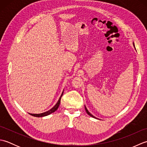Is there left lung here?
I'll use <instances>...</instances> for the list:
<instances>
[{"instance_id": "left-lung-1", "label": "left lung", "mask_w": 147, "mask_h": 147, "mask_svg": "<svg viewBox=\"0 0 147 147\" xmlns=\"http://www.w3.org/2000/svg\"><path fill=\"white\" fill-rule=\"evenodd\" d=\"M133 45H134V47H135V44H134V42H133ZM85 110H86V113L88 114L89 115H90V116L91 117H93V118H95V119H97V118H96L95 116H93V115L92 114H90V112L88 111V109H86V107H85Z\"/></svg>"}]
</instances>
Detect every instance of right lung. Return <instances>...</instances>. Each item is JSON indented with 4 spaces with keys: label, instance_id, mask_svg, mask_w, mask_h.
Segmentation results:
<instances>
[{
    "label": "right lung",
    "instance_id": "1",
    "mask_svg": "<svg viewBox=\"0 0 147 147\" xmlns=\"http://www.w3.org/2000/svg\"><path fill=\"white\" fill-rule=\"evenodd\" d=\"M63 93H64V91L62 92V94H61V96H60V98H59L58 102H57V104H56L54 106V107H53L51 109H50L49 111H46V112H43V113H41V114H30V113H29V114L33 115V116H34V117H44V116H47V115H49V114H51L53 113V112H54L55 111H57V109H58V107H59V105H60V103H61V97H62V95H63Z\"/></svg>",
    "mask_w": 147,
    "mask_h": 147
}]
</instances>
